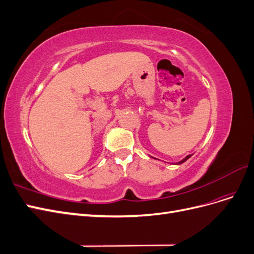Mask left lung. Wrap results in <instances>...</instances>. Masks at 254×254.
I'll return each mask as SVG.
<instances>
[{"mask_svg": "<svg viewBox=\"0 0 254 254\" xmlns=\"http://www.w3.org/2000/svg\"><path fill=\"white\" fill-rule=\"evenodd\" d=\"M190 157H191V155H189V156H187L186 158H184L183 160H181L180 162H178V163H177V164H181V163H183V162H186V161H187L189 158H190Z\"/></svg>", "mask_w": 254, "mask_h": 254, "instance_id": "left-lung-1", "label": "left lung"}]
</instances>
